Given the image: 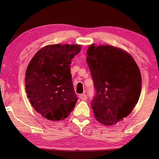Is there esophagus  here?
I'll return each mask as SVG.
<instances>
[{"label": "esophagus", "instance_id": "1", "mask_svg": "<svg viewBox=\"0 0 159 159\" xmlns=\"http://www.w3.org/2000/svg\"><path fill=\"white\" fill-rule=\"evenodd\" d=\"M79 98L80 99H81L82 100H86V99H88L87 95H85V94H80L79 95Z\"/></svg>", "mask_w": 159, "mask_h": 159}]
</instances>
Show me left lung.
Here are the masks:
<instances>
[{"mask_svg":"<svg viewBox=\"0 0 159 159\" xmlns=\"http://www.w3.org/2000/svg\"><path fill=\"white\" fill-rule=\"evenodd\" d=\"M87 61L95 94L90 104L95 118L104 125H114L130 114L138 103L142 77L133 57L111 45L87 50Z\"/></svg>","mask_w":159,"mask_h":159,"instance_id":"obj_1","label":"left lung"}]
</instances>
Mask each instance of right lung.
Returning a JSON list of instances; mask_svg holds the SVG:
<instances>
[{
  "label": "right lung",
  "mask_w": 159,
  "mask_h": 159,
  "mask_svg": "<svg viewBox=\"0 0 159 159\" xmlns=\"http://www.w3.org/2000/svg\"><path fill=\"white\" fill-rule=\"evenodd\" d=\"M79 45H50L39 50L26 71V91L42 116L61 120L69 116L78 100L70 70Z\"/></svg>",
  "instance_id": "right-lung-1"
}]
</instances>
